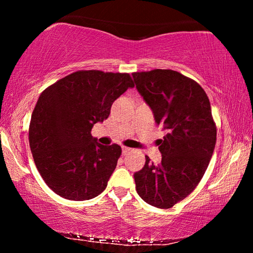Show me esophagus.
<instances>
[{"label": "esophagus", "mask_w": 253, "mask_h": 253, "mask_svg": "<svg viewBox=\"0 0 253 253\" xmlns=\"http://www.w3.org/2000/svg\"><path fill=\"white\" fill-rule=\"evenodd\" d=\"M130 152H131V148L126 147V146L123 147V155H127V154L130 153Z\"/></svg>", "instance_id": "1"}]
</instances>
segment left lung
I'll return each mask as SVG.
<instances>
[{"label": "left lung", "instance_id": "1", "mask_svg": "<svg viewBox=\"0 0 253 253\" xmlns=\"http://www.w3.org/2000/svg\"><path fill=\"white\" fill-rule=\"evenodd\" d=\"M132 78L166 130L157 142L162 162L155 165L146 156L134 174L136 191L153 207L169 209L194 191L208 169L216 142L211 105L203 88L177 71L134 72Z\"/></svg>", "mask_w": 253, "mask_h": 253}]
</instances>
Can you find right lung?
<instances>
[{
    "instance_id": "1",
    "label": "right lung",
    "mask_w": 253,
    "mask_h": 253,
    "mask_svg": "<svg viewBox=\"0 0 253 253\" xmlns=\"http://www.w3.org/2000/svg\"><path fill=\"white\" fill-rule=\"evenodd\" d=\"M134 85L129 74L79 70L42 91L30 122L29 142L41 177L55 194L84 201L105 190L122 147L98 144L90 131Z\"/></svg>"
}]
</instances>
